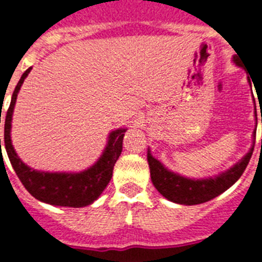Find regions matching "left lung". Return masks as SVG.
I'll list each match as a JSON object with an SVG mask.
<instances>
[{
	"instance_id": "1",
	"label": "left lung",
	"mask_w": 262,
	"mask_h": 262,
	"mask_svg": "<svg viewBox=\"0 0 262 262\" xmlns=\"http://www.w3.org/2000/svg\"><path fill=\"white\" fill-rule=\"evenodd\" d=\"M233 61L237 66L242 67L239 57L233 56ZM254 108H256V106H254ZM253 140H256V129L253 131ZM253 148L254 144L252 145L248 154L245 155L239 163H236L232 168L228 169L227 172L221 173L215 177L203 178V180H191V178L182 177L177 173L170 172L160 163L159 160L155 159L151 155V151L148 149L147 160L148 164H149V170H151L152 184L155 185V187L161 195L174 203L187 206L205 203L207 201H211L215 196L221 195L242 177L245 168L248 165L249 160H251L252 154H253Z\"/></svg>"
}]
</instances>
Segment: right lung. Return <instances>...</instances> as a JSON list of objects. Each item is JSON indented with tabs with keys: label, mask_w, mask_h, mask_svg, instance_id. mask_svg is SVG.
<instances>
[{
	"label": "right lung",
	"mask_w": 262,
	"mask_h": 262,
	"mask_svg": "<svg viewBox=\"0 0 262 262\" xmlns=\"http://www.w3.org/2000/svg\"><path fill=\"white\" fill-rule=\"evenodd\" d=\"M31 68L27 69L14 89L11 102L5 115V149L18 178L27 191L36 200L53 206L64 207H85L93 203L106 189L113 177V169L118 157L122 154V144L126 128L115 129L108 135L107 145L102 156L93 166L80 173H50L39 172L23 163L14 151L11 144L10 129L14 106L23 81ZM1 123V117H0ZM1 148V139H0Z\"/></svg>",
	"instance_id": "obj_1"
}]
</instances>
